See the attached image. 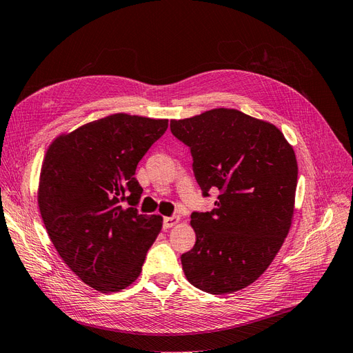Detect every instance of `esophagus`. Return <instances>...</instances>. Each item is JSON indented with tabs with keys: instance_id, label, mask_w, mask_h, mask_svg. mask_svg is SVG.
I'll return each instance as SVG.
<instances>
[{
	"instance_id": "1",
	"label": "esophagus",
	"mask_w": 353,
	"mask_h": 353,
	"mask_svg": "<svg viewBox=\"0 0 353 353\" xmlns=\"http://www.w3.org/2000/svg\"><path fill=\"white\" fill-rule=\"evenodd\" d=\"M179 221H180V219H179V217H165V219H164L163 225H164V229H170V227L176 225Z\"/></svg>"
}]
</instances>
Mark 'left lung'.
<instances>
[{
  "mask_svg": "<svg viewBox=\"0 0 353 353\" xmlns=\"http://www.w3.org/2000/svg\"><path fill=\"white\" fill-rule=\"evenodd\" d=\"M190 148L203 196L217 188L210 212H193L196 242L181 255L185 276L212 294L245 289L268 268L286 239L294 211L298 163L279 128L234 108L172 120Z\"/></svg>",
  "mask_w": 353,
  "mask_h": 353,
  "instance_id": "obj_1",
  "label": "left lung"
}]
</instances>
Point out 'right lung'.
Returning <instances> with one entry per match:
<instances>
[{"label":"right lung","mask_w":353,"mask_h":353,"mask_svg":"<svg viewBox=\"0 0 353 353\" xmlns=\"http://www.w3.org/2000/svg\"><path fill=\"white\" fill-rule=\"evenodd\" d=\"M167 128V119L117 112L57 136L45 154L38 186L45 229L64 263L101 293L139 277L161 232V215L136 210L143 189L134 173Z\"/></svg>","instance_id":"obj_1"}]
</instances>
